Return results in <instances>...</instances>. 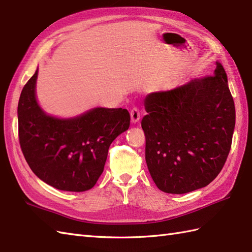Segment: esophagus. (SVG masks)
I'll use <instances>...</instances> for the list:
<instances>
[{"mask_svg":"<svg viewBox=\"0 0 252 252\" xmlns=\"http://www.w3.org/2000/svg\"><path fill=\"white\" fill-rule=\"evenodd\" d=\"M130 120L132 124H136L140 121V111L139 109L137 108H133L131 111H130Z\"/></svg>","mask_w":252,"mask_h":252,"instance_id":"1","label":"esophagus"}]
</instances>
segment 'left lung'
Listing matches in <instances>:
<instances>
[{
	"label": "left lung",
	"instance_id": "1",
	"mask_svg": "<svg viewBox=\"0 0 252 252\" xmlns=\"http://www.w3.org/2000/svg\"><path fill=\"white\" fill-rule=\"evenodd\" d=\"M216 64L212 77L145 97V160L163 192L182 194L207 186L229 155L235 107L223 66Z\"/></svg>",
	"mask_w": 252,
	"mask_h": 252
}]
</instances>
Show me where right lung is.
<instances>
[{"instance_id": "obj_1", "label": "right lung", "mask_w": 252, "mask_h": 252, "mask_svg": "<svg viewBox=\"0 0 252 252\" xmlns=\"http://www.w3.org/2000/svg\"><path fill=\"white\" fill-rule=\"evenodd\" d=\"M38 68L24 85L18 103L19 141L35 175L59 190L85 191L101 175L108 150L129 128L126 109L97 107L73 118L44 111L36 98Z\"/></svg>"}]
</instances>
